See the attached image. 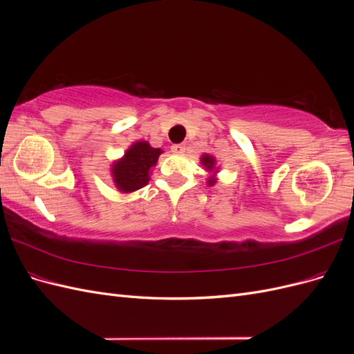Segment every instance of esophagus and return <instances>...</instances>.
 <instances>
[{"instance_id": "1", "label": "esophagus", "mask_w": 354, "mask_h": 354, "mask_svg": "<svg viewBox=\"0 0 354 354\" xmlns=\"http://www.w3.org/2000/svg\"><path fill=\"white\" fill-rule=\"evenodd\" d=\"M171 151L177 155H183L186 152V146L185 145H174L173 147H171Z\"/></svg>"}]
</instances>
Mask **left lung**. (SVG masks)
<instances>
[{"mask_svg": "<svg viewBox=\"0 0 354 354\" xmlns=\"http://www.w3.org/2000/svg\"><path fill=\"white\" fill-rule=\"evenodd\" d=\"M217 159L216 156L208 155V153H203L201 156V164L205 167V171H208V178H207V185L208 186H214L217 183V174H218V167L216 165Z\"/></svg>", "mask_w": 354, "mask_h": 354, "instance_id": "8db88e82", "label": "left lung"}]
</instances>
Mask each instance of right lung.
Instances as JSON below:
<instances>
[{"instance_id": "right-lung-1", "label": "right lung", "mask_w": 354, "mask_h": 354, "mask_svg": "<svg viewBox=\"0 0 354 354\" xmlns=\"http://www.w3.org/2000/svg\"><path fill=\"white\" fill-rule=\"evenodd\" d=\"M162 152V149L152 147L145 140L134 142L124 152V156L113 160L111 167L115 187L121 194H133L145 187L151 180L152 168Z\"/></svg>"}]
</instances>
